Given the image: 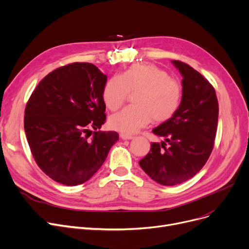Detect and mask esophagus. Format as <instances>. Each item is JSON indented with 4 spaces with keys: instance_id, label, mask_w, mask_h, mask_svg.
Segmentation results:
<instances>
[{
    "instance_id": "obj_1",
    "label": "esophagus",
    "mask_w": 249,
    "mask_h": 249,
    "mask_svg": "<svg viewBox=\"0 0 249 249\" xmlns=\"http://www.w3.org/2000/svg\"><path fill=\"white\" fill-rule=\"evenodd\" d=\"M120 137L122 139H124V140H129V139H133L134 138L132 135H128V134H124V133H121Z\"/></svg>"
}]
</instances>
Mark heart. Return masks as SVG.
Here are the masks:
<instances>
[{
  "instance_id": "heart-1",
  "label": "heart",
  "mask_w": 249,
  "mask_h": 249,
  "mask_svg": "<svg viewBox=\"0 0 249 249\" xmlns=\"http://www.w3.org/2000/svg\"><path fill=\"white\" fill-rule=\"evenodd\" d=\"M134 91V106L124 108L109 119L110 128L124 134L135 133L152 120H169L182 96L180 84L165 71L152 63H137L109 78L103 89V101L109 110L116 111Z\"/></svg>"
}]
</instances>
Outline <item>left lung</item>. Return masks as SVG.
Returning a JSON list of instances; mask_svg holds the SVG:
<instances>
[{
	"instance_id": "1",
	"label": "left lung",
	"mask_w": 249,
	"mask_h": 249,
	"mask_svg": "<svg viewBox=\"0 0 249 249\" xmlns=\"http://www.w3.org/2000/svg\"><path fill=\"white\" fill-rule=\"evenodd\" d=\"M182 75V97L171 119L152 130L164 140L152 142L139 165L163 186L181 184L196 174L210 156L217 132L219 105L216 91L199 71L174 60Z\"/></svg>"
}]
</instances>
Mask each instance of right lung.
<instances>
[{"label":"right lung","instance_id":"add662e5","mask_svg":"<svg viewBox=\"0 0 249 249\" xmlns=\"http://www.w3.org/2000/svg\"><path fill=\"white\" fill-rule=\"evenodd\" d=\"M106 83L107 75L93 63H70L49 72L26 104L24 128L31 153L59 184H84L119 139L115 131H98L106 121Z\"/></svg>","mask_w":249,"mask_h":249}]
</instances>
